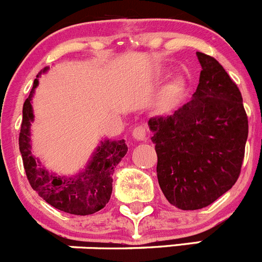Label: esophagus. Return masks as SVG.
Returning <instances> with one entry per match:
<instances>
[{
	"label": "esophagus",
	"mask_w": 262,
	"mask_h": 262,
	"mask_svg": "<svg viewBox=\"0 0 262 262\" xmlns=\"http://www.w3.org/2000/svg\"><path fill=\"white\" fill-rule=\"evenodd\" d=\"M146 134H148V127L144 123L138 124V126H135V128L133 129V136L136 140H145Z\"/></svg>",
	"instance_id": "esophagus-1"
}]
</instances>
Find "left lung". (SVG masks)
Returning <instances> with one entry per match:
<instances>
[{"mask_svg": "<svg viewBox=\"0 0 262 262\" xmlns=\"http://www.w3.org/2000/svg\"><path fill=\"white\" fill-rule=\"evenodd\" d=\"M202 71L191 99L149 119L157 176L167 201L184 211L207 207L238 180L248 118L235 82L215 58L196 52Z\"/></svg>", "mask_w": 262, "mask_h": 262, "instance_id": "8db88e82", "label": "left lung"}]
</instances>
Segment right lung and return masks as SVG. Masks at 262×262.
Returning a JSON list of instances; mask_svg holds the SVG:
<instances>
[{"label": "right lung", "mask_w": 262, "mask_h": 262, "mask_svg": "<svg viewBox=\"0 0 262 262\" xmlns=\"http://www.w3.org/2000/svg\"><path fill=\"white\" fill-rule=\"evenodd\" d=\"M46 71L47 68H45L42 72ZM37 78L34 79L31 94L24 101L23 121L19 134V149L27 179L33 190L52 207L71 215H92L105 207L111 199L114 167L126 156L128 148L124 140H104L92 154L86 168L76 176L66 178L50 173L31 150V124L33 122L31 101L34 89L38 86Z\"/></svg>", "instance_id": "obj_1"}]
</instances>
